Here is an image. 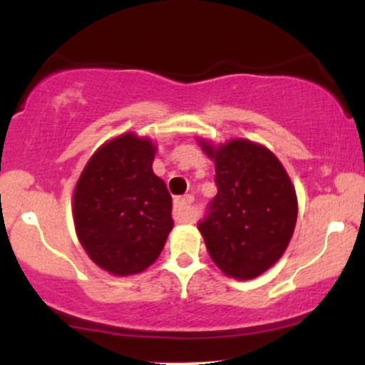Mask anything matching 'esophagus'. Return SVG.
<instances>
[{
	"label": "esophagus",
	"mask_w": 365,
	"mask_h": 365,
	"mask_svg": "<svg viewBox=\"0 0 365 365\" xmlns=\"http://www.w3.org/2000/svg\"><path fill=\"white\" fill-rule=\"evenodd\" d=\"M192 202H194V197L192 195L175 199L173 217L177 223H188V221H192Z\"/></svg>",
	"instance_id": "esophagus-1"
}]
</instances>
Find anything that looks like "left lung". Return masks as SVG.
<instances>
[{
    "instance_id": "left-lung-1",
    "label": "left lung",
    "mask_w": 365,
    "mask_h": 365,
    "mask_svg": "<svg viewBox=\"0 0 365 365\" xmlns=\"http://www.w3.org/2000/svg\"><path fill=\"white\" fill-rule=\"evenodd\" d=\"M215 161L217 194L197 228L226 276L252 279L287 250L297 223V195L278 158L245 139L215 145L200 140Z\"/></svg>"
}]
</instances>
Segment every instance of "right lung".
Segmentation results:
<instances>
[{
  "label": "right lung",
  "mask_w": 365,
  "mask_h": 365,
  "mask_svg": "<svg viewBox=\"0 0 365 365\" xmlns=\"http://www.w3.org/2000/svg\"><path fill=\"white\" fill-rule=\"evenodd\" d=\"M156 145L133 133L99 148L73 194L77 237L99 267L116 276L142 273L173 228L171 195L153 171Z\"/></svg>",
  "instance_id": "obj_1"
}]
</instances>
